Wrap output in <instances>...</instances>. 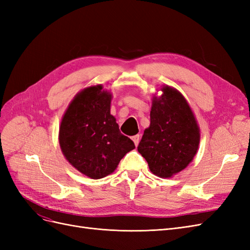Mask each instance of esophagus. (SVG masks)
Here are the masks:
<instances>
[{
    "instance_id": "34e87169",
    "label": "esophagus",
    "mask_w": 250,
    "mask_h": 250,
    "mask_svg": "<svg viewBox=\"0 0 250 250\" xmlns=\"http://www.w3.org/2000/svg\"><path fill=\"white\" fill-rule=\"evenodd\" d=\"M132 141H133V143H134V145L138 146L139 143H140V134L133 135V137H132Z\"/></svg>"
}]
</instances>
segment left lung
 Here are the masks:
<instances>
[{"instance_id":"obj_1","label":"left lung","mask_w":250,"mask_h":250,"mask_svg":"<svg viewBox=\"0 0 250 250\" xmlns=\"http://www.w3.org/2000/svg\"><path fill=\"white\" fill-rule=\"evenodd\" d=\"M154 98L150 126L144 131L138 151L155 175L167 178L184 170L197 152L200 133L194 113L179 92L163 87Z\"/></svg>"}]
</instances>
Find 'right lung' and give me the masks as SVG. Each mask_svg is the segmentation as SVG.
Wrapping results in <instances>:
<instances>
[{
	"mask_svg": "<svg viewBox=\"0 0 250 250\" xmlns=\"http://www.w3.org/2000/svg\"><path fill=\"white\" fill-rule=\"evenodd\" d=\"M102 85L79 93L67 107L59 128V144L69 163L84 175L99 179L118 167L134 143L119 129L110 115L111 95Z\"/></svg>",
	"mask_w": 250,
	"mask_h": 250,
	"instance_id": "1",
	"label": "right lung"
}]
</instances>
